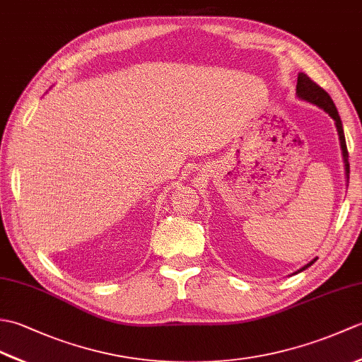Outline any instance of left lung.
I'll return each mask as SVG.
<instances>
[{
    "instance_id": "1",
    "label": "left lung",
    "mask_w": 362,
    "mask_h": 362,
    "mask_svg": "<svg viewBox=\"0 0 362 362\" xmlns=\"http://www.w3.org/2000/svg\"><path fill=\"white\" fill-rule=\"evenodd\" d=\"M297 96L300 99H303V101H308L314 105L320 107V109H324L329 117L334 119V124L337 129V134H339V140H341V149H342V157H344V163H345V174H347V180H349V174H350V163H349V151H347V143H345V135H344V129H342V121L339 113H337L336 105L333 103V99L329 98V95L327 91L319 87L316 82L311 81L308 76L305 73H300L298 78H297ZM317 258H314L313 261H310L308 264H305L302 269H298L297 272H302L305 269H308L314 261ZM296 272V274H297Z\"/></svg>"
}]
</instances>
